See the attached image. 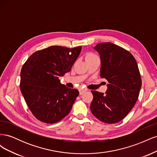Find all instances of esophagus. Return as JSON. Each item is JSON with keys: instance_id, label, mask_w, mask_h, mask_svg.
Masks as SVG:
<instances>
[{"instance_id": "obj_1", "label": "esophagus", "mask_w": 157, "mask_h": 157, "mask_svg": "<svg viewBox=\"0 0 157 157\" xmlns=\"http://www.w3.org/2000/svg\"><path fill=\"white\" fill-rule=\"evenodd\" d=\"M86 91V90L81 88V89L79 90V94H80V95H82L83 93H84Z\"/></svg>"}]
</instances>
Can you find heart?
Listing matches in <instances>:
<instances>
[{"label": "heart", "instance_id": "1", "mask_svg": "<svg viewBox=\"0 0 157 157\" xmlns=\"http://www.w3.org/2000/svg\"><path fill=\"white\" fill-rule=\"evenodd\" d=\"M94 56V55L93 54H89L88 56Z\"/></svg>", "mask_w": 157, "mask_h": 157}]
</instances>
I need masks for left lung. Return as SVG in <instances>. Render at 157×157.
<instances>
[{
    "label": "left lung",
    "instance_id": "obj_1",
    "mask_svg": "<svg viewBox=\"0 0 157 157\" xmlns=\"http://www.w3.org/2000/svg\"><path fill=\"white\" fill-rule=\"evenodd\" d=\"M94 49L100 56V77L109 84L106 94L92 90L90 110L99 121L114 124L135 105L141 87L140 73L134 57L122 47L103 42Z\"/></svg>",
    "mask_w": 157,
    "mask_h": 157
}]
</instances>
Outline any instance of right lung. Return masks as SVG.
<instances>
[{
	"label": "right lung",
	"mask_w": 157,
	"mask_h": 157,
	"mask_svg": "<svg viewBox=\"0 0 157 157\" xmlns=\"http://www.w3.org/2000/svg\"><path fill=\"white\" fill-rule=\"evenodd\" d=\"M81 48L52 46L35 52L23 64L20 90L38 120L53 124L71 111L79 92L61 84L59 77L71 71Z\"/></svg>",
	"instance_id": "1"
}]
</instances>
